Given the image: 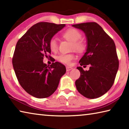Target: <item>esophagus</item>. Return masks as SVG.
<instances>
[{"instance_id": "obj_1", "label": "esophagus", "mask_w": 129, "mask_h": 129, "mask_svg": "<svg viewBox=\"0 0 129 129\" xmlns=\"http://www.w3.org/2000/svg\"><path fill=\"white\" fill-rule=\"evenodd\" d=\"M66 69H67V72H69L70 71H71L72 69H73V68L71 67H69V66H67L66 67Z\"/></svg>"}]
</instances>
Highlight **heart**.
<instances>
[{
	"label": "heart",
	"mask_w": 129,
	"mask_h": 129,
	"mask_svg": "<svg viewBox=\"0 0 129 129\" xmlns=\"http://www.w3.org/2000/svg\"><path fill=\"white\" fill-rule=\"evenodd\" d=\"M82 35L79 30L75 28H69L64 33L62 34V37L72 43V49H75L78 52H82L86 48V44L82 40H80ZM49 47L52 52H56L58 49V44L54 38L51 39L49 43ZM75 57L73 53L61 54L58 56L57 59L58 61L69 64Z\"/></svg>",
	"instance_id": "b5f03b06"
}]
</instances>
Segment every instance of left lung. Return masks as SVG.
<instances>
[{"mask_svg":"<svg viewBox=\"0 0 129 129\" xmlns=\"http://www.w3.org/2000/svg\"><path fill=\"white\" fill-rule=\"evenodd\" d=\"M72 27L82 30L87 40L86 51L79 61L81 66L90 65L89 71L77 68L80 77L76 81L81 94L94 99L105 94L114 84L119 67L116 48L113 39L95 22L80 23Z\"/></svg>","mask_w":129,"mask_h":129,"instance_id":"obj_1","label":"left lung"}]
</instances>
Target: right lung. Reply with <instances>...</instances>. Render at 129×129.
<instances>
[{"label": "right lung", "mask_w": 129, "mask_h": 129, "mask_svg": "<svg viewBox=\"0 0 129 129\" xmlns=\"http://www.w3.org/2000/svg\"><path fill=\"white\" fill-rule=\"evenodd\" d=\"M65 26L38 23L30 27L16 44L12 58L15 74L21 86L35 97L44 99L51 95L66 72L65 67L60 62H53L50 66L43 62L44 56L51 52L49 41Z\"/></svg>", "instance_id": "add662e5"}]
</instances>
